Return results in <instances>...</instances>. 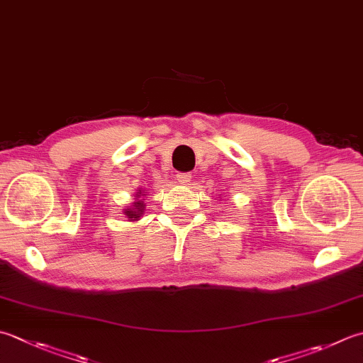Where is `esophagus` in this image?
Instances as JSON below:
<instances>
[{
	"label": "esophagus",
	"mask_w": 363,
	"mask_h": 363,
	"mask_svg": "<svg viewBox=\"0 0 363 363\" xmlns=\"http://www.w3.org/2000/svg\"><path fill=\"white\" fill-rule=\"evenodd\" d=\"M191 179V174L190 173H177L176 174V181L179 184H189Z\"/></svg>",
	"instance_id": "obj_1"
}]
</instances>
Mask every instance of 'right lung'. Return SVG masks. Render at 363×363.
<instances>
[{"mask_svg": "<svg viewBox=\"0 0 363 363\" xmlns=\"http://www.w3.org/2000/svg\"><path fill=\"white\" fill-rule=\"evenodd\" d=\"M145 194L141 190L137 191V198H135V203L132 204V208H127L124 211L125 217L129 218V222H137V220H140L141 214L145 212V201L140 200V196H143Z\"/></svg>", "mask_w": 363, "mask_h": 363, "instance_id": "obj_1", "label": "right lung"}]
</instances>
